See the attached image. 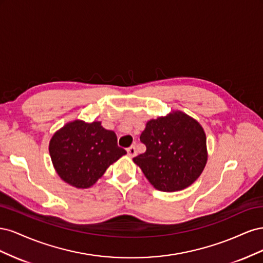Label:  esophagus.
Returning <instances> with one entry per match:
<instances>
[{"instance_id":"esophagus-1","label":"esophagus","mask_w":263,"mask_h":263,"mask_svg":"<svg viewBox=\"0 0 263 263\" xmlns=\"http://www.w3.org/2000/svg\"><path fill=\"white\" fill-rule=\"evenodd\" d=\"M127 155H128L130 158H133V157L137 155V151H136V148H135V146H130L128 149H127Z\"/></svg>"}]
</instances>
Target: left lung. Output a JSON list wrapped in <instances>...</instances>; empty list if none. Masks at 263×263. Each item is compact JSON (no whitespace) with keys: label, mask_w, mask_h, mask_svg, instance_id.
Instances as JSON below:
<instances>
[{"label":"left lung","mask_w":263,"mask_h":263,"mask_svg":"<svg viewBox=\"0 0 263 263\" xmlns=\"http://www.w3.org/2000/svg\"><path fill=\"white\" fill-rule=\"evenodd\" d=\"M140 141L146 153L133 160L155 189L176 192L190 186L208 162L203 127L181 110L150 119Z\"/></svg>","instance_id":"obj_1"}]
</instances>
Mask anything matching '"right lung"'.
I'll return each instance as SVG.
<instances>
[{
  "label": "right lung",
  "mask_w": 263,
  "mask_h": 263,
  "mask_svg": "<svg viewBox=\"0 0 263 263\" xmlns=\"http://www.w3.org/2000/svg\"><path fill=\"white\" fill-rule=\"evenodd\" d=\"M49 154L63 181L78 189H87L126 151L117 146L116 134L103 128L101 122L77 119L53 134Z\"/></svg>",
  "instance_id": "1"
}]
</instances>
